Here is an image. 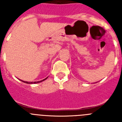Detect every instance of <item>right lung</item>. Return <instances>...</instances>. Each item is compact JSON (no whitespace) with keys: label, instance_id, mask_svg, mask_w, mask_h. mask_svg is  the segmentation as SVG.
Segmentation results:
<instances>
[{"label":"right lung","instance_id":"1","mask_svg":"<svg viewBox=\"0 0 122 122\" xmlns=\"http://www.w3.org/2000/svg\"><path fill=\"white\" fill-rule=\"evenodd\" d=\"M47 78H48V77H46V78H45V79H43V80L40 81H36V82H27V81H22V82H24V83H26V84H37V83L41 82H42V81H43L46 80V79Z\"/></svg>","mask_w":122,"mask_h":122}]
</instances>
